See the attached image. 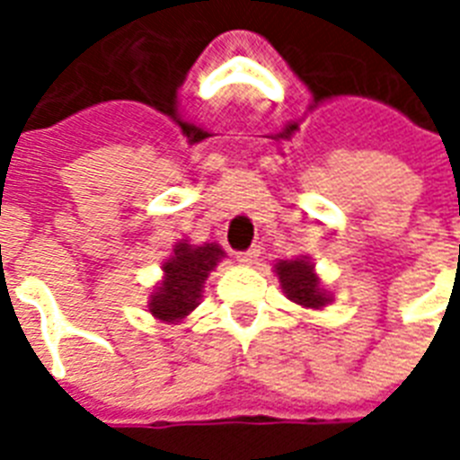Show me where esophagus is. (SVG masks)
<instances>
[{"label": "esophagus", "mask_w": 460, "mask_h": 460, "mask_svg": "<svg viewBox=\"0 0 460 460\" xmlns=\"http://www.w3.org/2000/svg\"><path fill=\"white\" fill-rule=\"evenodd\" d=\"M258 258H260V245H252L251 251L238 252V262H241V265H245V267L255 265V262H258Z\"/></svg>", "instance_id": "1"}]
</instances>
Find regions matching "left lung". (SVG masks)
<instances>
[{"instance_id":"left-lung-1","label":"left lung","mask_w":460,"mask_h":460,"mask_svg":"<svg viewBox=\"0 0 460 460\" xmlns=\"http://www.w3.org/2000/svg\"><path fill=\"white\" fill-rule=\"evenodd\" d=\"M274 274L279 277V287L288 301L305 307V310H322L334 301L332 291L322 287L320 274L314 272V262L307 255L279 260L274 265Z\"/></svg>"}]
</instances>
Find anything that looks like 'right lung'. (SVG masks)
Returning a JSON list of instances; mask_svg holds the SVG:
<instances>
[{
	"label": "right lung",
	"mask_w": 460,
	"mask_h": 460,
	"mask_svg": "<svg viewBox=\"0 0 460 460\" xmlns=\"http://www.w3.org/2000/svg\"><path fill=\"white\" fill-rule=\"evenodd\" d=\"M226 258L219 243L193 245L181 238L172 255L162 262V279L150 294L147 310L162 324H179L202 301L209 272Z\"/></svg>",
	"instance_id": "add662e5"
}]
</instances>
